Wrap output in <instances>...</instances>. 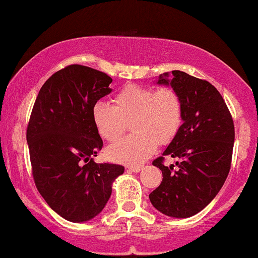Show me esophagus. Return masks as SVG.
Masks as SVG:
<instances>
[{
    "label": "esophagus",
    "instance_id": "esophagus-1",
    "mask_svg": "<svg viewBox=\"0 0 258 258\" xmlns=\"http://www.w3.org/2000/svg\"><path fill=\"white\" fill-rule=\"evenodd\" d=\"M126 169H128L129 171L139 172L142 169V166L141 165H128V166H126Z\"/></svg>",
    "mask_w": 258,
    "mask_h": 258
}]
</instances>
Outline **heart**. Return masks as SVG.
Listing matches in <instances>:
<instances>
[{
    "instance_id": "b5f03b06",
    "label": "heart",
    "mask_w": 258,
    "mask_h": 258,
    "mask_svg": "<svg viewBox=\"0 0 258 258\" xmlns=\"http://www.w3.org/2000/svg\"><path fill=\"white\" fill-rule=\"evenodd\" d=\"M111 106L95 102L93 123L99 135L114 142L125 132L126 123L134 134L122 139L107 151L108 158L125 164H139L154 152L157 145H168L182 125L183 107L172 88L154 89L128 84L113 96Z\"/></svg>"
}]
</instances>
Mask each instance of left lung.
Returning <instances> with one entry per match:
<instances>
[{
  "instance_id": "8db88e82",
  "label": "left lung",
  "mask_w": 258,
  "mask_h": 258,
  "mask_svg": "<svg viewBox=\"0 0 258 258\" xmlns=\"http://www.w3.org/2000/svg\"><path fill=\"white\" fill-rule=\"evenodd\" d=\"M171 74V80L169 74L160 75L157 83L171 86L180 95L183 123L163 156L153 160L163 180L150 201L166 216L186 219L202 211L222 188L231 169L234 123L213 84L178 70ZM165 155L180 159L176 168L164 165Z\"/></svg>"
}]
</instances>
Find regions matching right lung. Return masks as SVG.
<instances>
[{
	"label": "right lung",
	"instance_id": "right-lung-1",
	"mask_svg": "<svg viewBox=\"0 0 258 258\" xmlns=\"http://www.w3.org/2000/svg\"><path fill=\"white\" fill-rule=\"evenodd\" d=\"M112 78L83 65L51 75L39 90L26 130L32 176L38 192L57 215L86 222L102 211L112 182L124 166L98 164L102 140L92 108L111 93Z\"/></svg>",
	"mask_w": 258,
	"mask_h": 258
}]
</instances>
